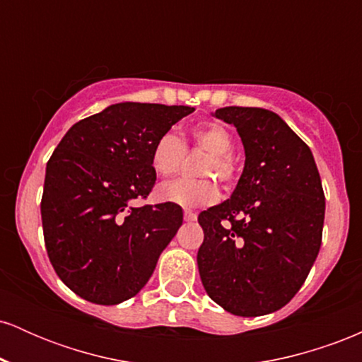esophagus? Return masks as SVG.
Here are the masks:
<instances>
[{
    "mask_svg": "<svg viewBox=\"0 0 362 362\" xmlns=\"http://www.w3.org/2000/svg\"><path fill=\"white\" fill-rule=\"evenodd\" d=\"M184 219L185 221H195L197 219V214L194 211H184Z\"/></svg>",
    "mask_w": 362,
    "mask_h": 362,
    "instance_id": "esophagus-1",
    "label": "esophagus"
}]
</instances>
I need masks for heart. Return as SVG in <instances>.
<instances>
[{
    "mask_svg": "<svg viewBox=\"0 0 362 362\" xmlns=\"http://www.w3.org/2000/svg\"><path fill=\"white\" fill-rule=\"evenodd\" d=\"M190 139L195 148L209 153V158L202 167V175L218 177L223 182L233 180L236 173L235 160L231 156L233 136L223 124H199L190 131ZM184 158L185 144L175 132H163L153 144L151 167L158 175L168 177L175 173ZM156 195L160 201L182 207H204L218 201L219 189L213 178H173L158 185Z\"/></svg>",
    "mask_w": 362,
    "mask_h": 362,
    "instance_id": "heart-1",
    "label": "heart"
}]
</instances>
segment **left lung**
Returning <instances> with one entry per match:
<instances>
[{
	"instance_id": "left-lung-1",
	"label": "left lung",
	"mask_w": 362,
	"mask_h": 362,
	"mask_svg": "<svg viewBox=\"0 0 362 362\" xmlns=\"http://www.w3.org/2000/svg\"><path fill=\"white\" fill-rule=\"evenodd\" d=\"M245 167L228 201L199 214L202 286L238 317H260L293 300L322 245L325 195L311 149L271 110L224 107Z\"/></svg>"
}]
</instances>
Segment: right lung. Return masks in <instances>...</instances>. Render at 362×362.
<instances>
[{
	"mask_svg": "<svg viewBox=\"0 0 362 362\" xmlns=\"http://www.w3.org/2000/svg\"><path fill=\"white\" fill-rule=\"evenodd\" d=\"M195 109L124 102L80 120L45 168L40 214L59 279L97 305H119L144 288L184 221L172 202L134 207L156 180L151 149Z\"/></svg>",
	"mask_w": 362,
	"mask_h": 362,
	"instance_id": "1",
	"label": "right lung"
}]
</instances>
